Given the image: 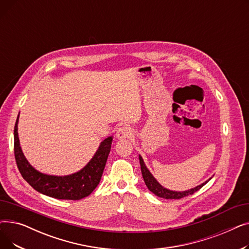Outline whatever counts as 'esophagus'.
Masks as SVG:
<instances>
[{"mask_svg":"<svg viewBox=\"0 0 249 249\" xmlns=\"http://www.w3.org/2000/svg\"><path fill=\"white\" fill-rule=\"evenodd\" d=\"M132 136V130L130 127H128L127 125L121 126L120 128L117 129L116 132V137L118 139H125V138H129Z\"/></svg>","mask_w":249,"mask_h":249,"instance_id":"obj_1","label":"esophagus"}]
</instances>
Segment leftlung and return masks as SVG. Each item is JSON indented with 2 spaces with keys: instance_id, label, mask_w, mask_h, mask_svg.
I'll list each match as a JSON object with an SVG mask.
<instances>
[{
  "instance_id": "1",
  "label": "left lung",
  "mask_w": 249,
  "mask_h": 249,
  "mask_svg": "<svg viewBox=\"0 0 249 249\" xmlns=\"http://www.w3.org/2000/svg\"><path fill=\"white\" fill-rule=\"evenodd\" d=\"M139 161H140L142 177H143V179H144L146 187L148 188V190L150 192H152L155 196H158V197H160V198H163V199H181L184 197H188V196L193 195L194 193L199 191L202 187H204L208 182V180H207V181L203 182L202 185L196 187L194 189L185 191V192H175V191L167 190V189L163 188L161 185H160L158 180H156L153 178V176L149 173L147 167L144 164V161H143V160H142L140 155H139Z\"/></svg>"
}]
</instances>
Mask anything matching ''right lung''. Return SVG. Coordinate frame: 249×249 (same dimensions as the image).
Returning <instances> with one entry per match:
<instances>
[{
  "label": "right lung",
  "mask_w": 249,
  "mask_h": 249,
  "mask_svg": "<svg viewBox=\"0 0 249 249\" xmlns=\"http://www.w3.org/2000/svg\"><path fill=\"white\" fill-rule=\"evenodd\" d=\"M18 119L14 128V154L23 178L37 192L59 200H81L93 192L101 180L108 155L111 150L112 136L101 142L94 158L82 169L71 176H48L30 165L21 150L18 137Z\"/></svg>",
  "instance_id": "obj_1"
}]
</instances>
